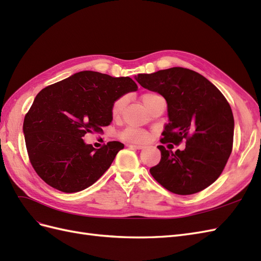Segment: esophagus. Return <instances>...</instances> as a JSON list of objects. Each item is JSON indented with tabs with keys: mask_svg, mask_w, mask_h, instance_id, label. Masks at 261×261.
Masks as SVG:
<instances>
[{
	"mask_svg": "<svg viewBox=\"0 0 261 261\" xmlns=\"http://www.w3.org/2000/svg\"><path fill=\"white\" fill-rule=\"evenodd\" d=\"M129 148H133V149H137V150H141L144 149V146H140V145H133V144H129L127 145Z\"/></svg>",
	"mask_w": 261,
	"mask_h": 261,
	"instance_id": "34e87169",
	"label": "esophagus"
}]
</instances>
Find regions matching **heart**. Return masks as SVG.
<instances>
[{
    "mask_svg": "<svg viewBox=\"0 0 261 261\" xmlns=\"http://www.w3.org/2000/svg\"><path fill=\"white\" fill-rule=\"evenodd\" d=\"M154 96H156V94L154 93H145L143 96V101L145 106L147 105V102L153 98ZM125 102H126V98L125 97H120L117 98L113 103H112V107H111V113L114 117L118 116L121 114L122 110L125 106ZM121 138L123 140H126V141H129V143H136V144H145L147 143V141L149 140L150 138V135L149 133L144 130V129H140V128H136V127H127L125 130L122 132L121 134Z\"/></svg>",
    "mask_w": 261,
    "mask_h": 261,
    "instance_id": "b5f03b06",
    "label": "heart"
}]
</instances>
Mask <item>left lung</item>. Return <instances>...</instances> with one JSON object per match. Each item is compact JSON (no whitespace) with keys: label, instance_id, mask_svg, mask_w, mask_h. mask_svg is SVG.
Masks as SVG:
<instances>
[{"label":"left lung","instance_id":"8db88e82","mask_svg":"<svg viewBox=\"0 0 261 261\" xmlns=\"http://www.w3.org/2000/svg\"><path fill=\"white\" fill-rule=\"evenodd\" d=\"M135 80L167 101L169 123L161 143L186 140L185 149L174 152L158 146L161 160L150 169L153 178L177 195L198 193L215 183L233 147L234 117L223 94L206 77L183 67L138 74Z\"/></svg>","mask_w":261,"mask_h":261}]
</instances>
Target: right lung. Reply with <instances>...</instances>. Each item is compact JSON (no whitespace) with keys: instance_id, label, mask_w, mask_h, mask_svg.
I'll list each match as a JSON object with an SVG mask.
<instances>
[{"instance_id":"add662e5","label":"right lung","mask_w":261,"mask_h":261,"mask_svg":"<svg viewBox=\"0 0 261 261\" xmlns=\"http://www.w3.org/2000/svg\"><path fill=\"white\" fill-rule=\"evenodd\" d=\"M137 89L129 77L92 70L76 73L42 89L22 125L29 160L37 174L63 193L81 192L96 183L124 145L110 141L94 149L83 137L110 125L113 102Z\"/></svg>"}]
</instances>
